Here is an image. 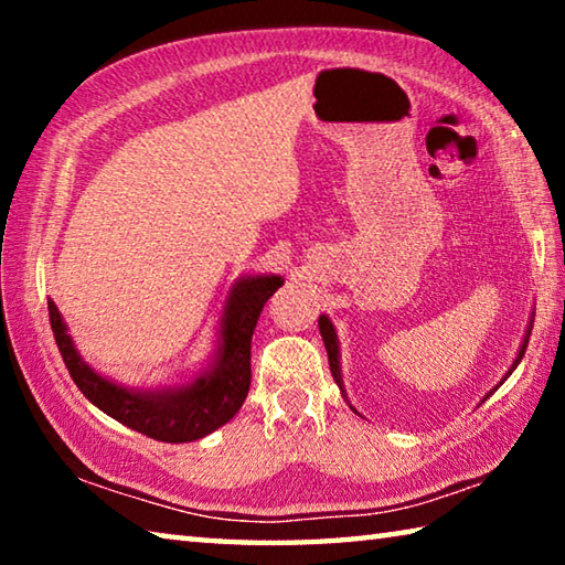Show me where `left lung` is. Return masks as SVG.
Listing matches in <instances>:
<instances>
[{
    "mask_svg": "<svg viewBox=\"0 0 565 565\" xmlns=\"http://www.w3.org/2000/svg\"><path fill=\"white\" fill-rule=\"evenodd\" d=\"M531 329H533V321H531V327H529V331H525V339H523V343H521V351H519V356H515V361H513V366L509 369V374H505L503 379H509L511 374H513V369L519 366L521 363V359H523V353H525V347H529V337H531ZM319 331H321V337H323V347H327V353H329V366H331V376H333V381H337L339 384V388L343 391V381H341V369H339V341H337V331H333V327H331V321L327 319V317H321L319 319ZM503 384V381H501ZM499 388V386H495ZM493 388V391H495ZM491 391V394H493ZM489 394V396H491Z\"/></svg>",
    "mask_w": 565,
    "mask_h": 565,
    "instance_id": "obj_1",
    "label": "left lung"
}]
</instances>
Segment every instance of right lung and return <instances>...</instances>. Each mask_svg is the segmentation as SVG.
Wrapping results in <instances>:
<instances>
[{"instance_id": "obj_1", "label": "right lung", "mask_w": 565, "mask_h": 565, "mask_svg": "<svg viewBox=\"0 0 565 565\" xmlns=\"http://www.w3.org/2000/svg\"><path fill=\"white\" fill-rule=\"evenodd\" d=\"M281 276H246L234 284L222 317V347L212 371L194 384L159 391H134L111 384L84 363L66 333L60 309L50 299V323L56 347L79 391L104 414L149 438L186 444L204 438L236 416L252 384V337L264 303L279 289Z\"/></svg>"}]
</instances>
